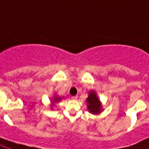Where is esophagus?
Returning <instances> with one entry per match:
<instances>
[{"instance_id": "34e87169", "label": "esophagus", "mask_w": 149, "mask_h": 149, "mask_svg": "<svg viewBox=\"0 0 149 149\" xmlns=\"http://www.w3.org/2000/svg\"><path fill=\"white\" fill-rule=\"evenodd\" d=\"M71 98L73 100H76L78 98V95H74V96H72Z\"/></svg>"}]
</instances>
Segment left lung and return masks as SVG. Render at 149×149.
I'll return each instance as SVG.
<instances>
[{
	"instance_id": "8db88e82",
	"label": "left lung",
	"mask_w": 149,
	"mask_h": 149,
	"mask_svg": "<svg viewBox=\"0 0 149 149\" xmlns=\"http://www.w3.org/2000/svg\"><path fill=\"white\" fill-rule=\"evenodd\" d=\"M87 102L88 104V110L93 114H98L101 112V103L99 99L97 98L96 93L94 91L90 92L89 93V96L87 99Z\"/></svg>"
}]
</instances>
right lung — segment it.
I'll use <instances>...</instances> for the list:
<instances>
[{"instance_id":"add662e5","label":"right lung","mask_w":149,"mask_h":149,"mask_svg":"<svg viewBox=\"0 0 149 149\" xmlns=\"http://www.w3.org/2000/svg\"><path fill=\"white\" fill-rule=\"evenodd\" d=\"M61 99V98H59V97H56V98H54V101H53V102H57V101H59V100H60Z\"/></svg>"}]
</instances>
